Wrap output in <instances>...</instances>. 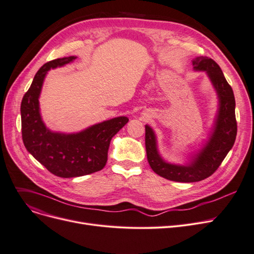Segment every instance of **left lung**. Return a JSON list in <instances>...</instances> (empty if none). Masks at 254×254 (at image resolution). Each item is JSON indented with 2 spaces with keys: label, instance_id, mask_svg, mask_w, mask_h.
Returning a JSON list of instances; mask_svg holds the SVG:
<instances>
[{
  "label": "left lung",
  "instance_id": "obj_1",
  "mask_svg": "<svg viewBox=\"0 0 254 254\" xmlns=\"http://www.w3.org/2000/svg\"><path fill=\"white\" fill-rule=\"evenodd\" d=\"M194 71H204L213 85L218 108L211 130L203 144L189 154L184 164L170 163L160 153L158 138L153 128L145 126V147L149 166L162 178L180 183H195L211 176L233 148L237 136L236 101L220 66L211 58L192 60Z\"/></svg>",
  "mask_w": 254,
  "mask_h": 254
}]
</instances>
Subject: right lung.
<instances>
[{"mask_svg": "<svg viewBox=\"0 0 254 254\" xmlns=\"http://www.w3.org/2000/svg\"><path fill=\"white\" fill-rule=\"evenodd\" d=\"M76 56L55 59L41 66L20 105L21 135L27 150L51 173L78 178L102 170L108 160L111 139L128 121L119 116L88 127L76 133L49 128L42 120L39 97L47 73L73 62Z\"/></svg>", "mask_w": 254, "mask_h": 254, "instance_id": "right-lung-1", "label": "right lung"}]
</instances>
